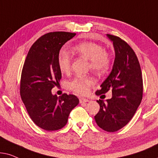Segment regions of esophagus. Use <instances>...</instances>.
<instances>
[{"label":"esophagus","instance_id":"1","mask_svg":"<svg viewBox=\"0 0 158 158\" xmlns=\"http://www.w3.org/2000/svg\"><path fill=\"white\" fill-rule=\"evenodd\" d=\"M89 100L88 99H86V98H79V102L80 103H84V102H89Z\"/></svg>","mask_w":158,"mask_h":158}]
</instances>
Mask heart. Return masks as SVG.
<instances>
[{
	"instance_id": "heart-1",
	"label": "heart",
	"mask_w": 158,
	"mask_h": 158,
	"mask_svg": "<svg viewBox=\"0 0 158 158\" xmlns=\"http://www.w3.org/2000/svg\"><path fill=\"white\" fill-rule=\"evenodd\" d=\"M73 51L78 56L89 60V67L97 73H104L110 66V57L103 48L92 42H83L73 48ZM58 66L60 71L68 73L71 68V58L68 52L62 50L58 57ZM94 79L89 76H78L69 84L71 91L79 94H87L94 85Z\"/></svg>"
}]
</instances>
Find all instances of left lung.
I'll list each match as a JSON object with an SVG mask.
<instances>
[{"label":"left lung","mask_w":158,"mask_h":158,"mask_svg":"<svg viewBox=\"0 0 158 158\" xmlns=\"http://www.w3.org/2000/svg\"><path fill=\"white\" fill-rule=\"evenodd\" d=\"M107 35L114 46L115 60L110 73L95 94L101 95L111 90L112 98L106 102L97 100L100 110L94 120L102 129L114 132L125 127L135 114L142 99L143 80L139 62L133 49L119 37Z\"/></svg>","instance_id":"8db88e82"}]
</instances>
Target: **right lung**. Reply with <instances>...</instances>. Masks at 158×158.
Instances as JSON below:
<instances>
[{
    "label": "right lung",
    "mask_w": 158,
    "mask_h": 158,
    "mask_svg": "<svg viewBox=\"0 0 158 158\" xmlns=\"http://www.w3.org/2000/svg\"><path fill=\"white\" fill-rule=\"evenodd\" d=\"M76 35L68 31L45 34L34 43L23 66L20 94L34 123L46 131L62 129L79 100L73 94L52 95L51 89L59 85L61 71L58 66L60 48Z\"/></svg>",
    "instance_id": "add662e5"
}]
</instances>
